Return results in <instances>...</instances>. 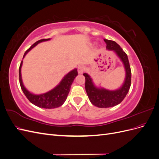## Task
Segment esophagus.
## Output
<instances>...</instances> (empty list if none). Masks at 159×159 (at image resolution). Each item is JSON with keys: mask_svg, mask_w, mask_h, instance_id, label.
I'll return each instance as SVG.
<instances>
[{"mask_svg": "<svg viewBox=\"0 0 159 159\" xmlns=\"http://www.w3.org/2000/svg\"><path fill=\"white\" fill-rule=\"evenodd\" d=\"M85 66H82V65H81V66H79L78 67V74H82L84 72V71H85Z\"/></svg>", "mask_w": 159, "mask_h": 159, "instance_id": "obj_1", "label": "esophagus"}]
</instances>
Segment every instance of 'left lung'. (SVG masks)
<instances>
[{
	"mask_svg": "<svg viewBox=\"0 0 159 159\" xmlns=\"http://www.w3.org/2000/svg\"><path fill=\"white\" fill-rule=\"evenodd\" d=\"M104 41L107 44L106 49L115 53L121 61L125 71V77L121 87L115 90H109L102 87H98L89 74L87 73L83 74L85 78V91L90 102L100 108L114 107L121 103L129 92L131 81V68L125 52L115 42L107 39H104Z\"/></svg>",
	"mask_w": 159,
	"mask_h": 159,
	"instance_id": "obj_1",
	"label": "left lung"
}]
</instances>
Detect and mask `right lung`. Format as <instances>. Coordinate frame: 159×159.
I'll return each instance as SVG.
<instances>
[{
  "mask_svg": "<svg viewBox=\"0 0 159 159\" xmlns=\"http://www.w3.org/2000/svg\"><path fill=\"white\" fill-rule=\"evenodd\" d=\"M51 38L42 39L35 42L29 49L26 51L25 54H24L23 59L28 54V52H30L33 48H34L39 43L45 41H48ZM22 62L23 61L22 60L20 65V68H19V81H20L21 89L23 93L26 95L27 99L32 104L40 108L54 109L61 106L64 103L67 99V97H68L72 83H73L75 77L78 75V69L75 68L70 71L69 73L64 75L60 82L54 88L48 91V92L41 94H34L28 91L23 84L21 75Z\"/></svg>",
  "mask_w": 159,
  "mask_h": 159,
  "instance_id": "right-lung-1",
  "label": "right lung"
}]
</instances>
